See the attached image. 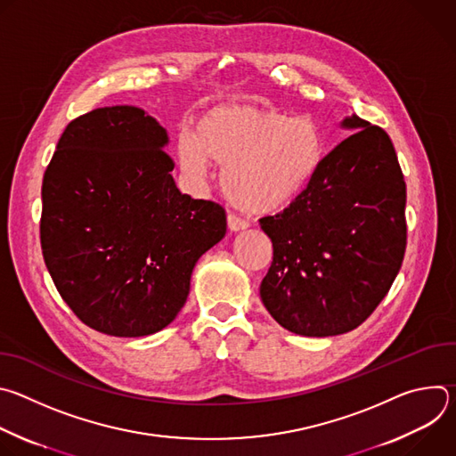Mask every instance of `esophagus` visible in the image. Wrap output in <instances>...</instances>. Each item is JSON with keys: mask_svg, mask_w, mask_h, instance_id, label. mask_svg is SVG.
I'll return each mask as SVG.
<instances>
[{"mask_svg": "<svg viewBox=\"0 0 456 456\" xmlns=\"http://www.w3.org/2000/svg\"><path fill=\"white\" fill-rule=\"evenodd\" d=\"M227 227L236 232V231L247 229V227H248V222H245L243 218H240V216H236V215H229V216H227Z\"/></svg>", "mask_w": 456, "mask_h": 456, "instance_id": "obj_1", "label": "esophagus"}]
</instances>
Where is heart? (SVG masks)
<instances>
[{
  "label": "heart",
  "instance_id": "b5f03b06",
  "mask_svg": "<svg viewBox=\"0 0 456 456\" xmlns=\"http://www.w3.org/2000/svg\"><path fill=\"white\" fill-rule=\"evenodd\" d=\"M182 167L194 178L209 175V159L225 166L227 199L254 215L294 204L319 173L324 139L308 118L257 104H222L206 111L194 135L176 139Z\"/></svg>",
  "mask_w": 456,
  "mask_h": 456
}]
</instances>
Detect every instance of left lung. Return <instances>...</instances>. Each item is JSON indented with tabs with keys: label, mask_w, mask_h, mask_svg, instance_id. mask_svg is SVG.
Returning a JSON list of instances; mask_svg holds the SVG:
<instances>
[{
	"label": "left lung",
	"mask_w": 456,
	"mask_h": 456,
	"mask_svg": "<svg viewBox=\"0 0 456 456\" xmlns=\"http://www.w3.org/2000/svg\"><path fill=\"white\" fill-rule=\"evenodd\" d=\"M357 127L322 160L301 197L259 218L273 264L259 294L283 329L327 338L357 329L392 287L406 250V182L382 127Z\"/></svg>",
	"instance_id": "1"
}]
</instances>
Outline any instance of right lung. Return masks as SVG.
<instances>
[{
  "label": "right lung",
  "mask_w": 456,
  "mask_h": 456,
  "mask_svg": "<svg viewBox=\"0 0 456 456\" xmlns=\"http://www.w3.org/2000/svg\"><path fill=\"white\" fill-rule=\"evenodd\" d=\"M166 129L135 106L97 108L64 129L43 176L41 248L61 297L90 329L150 336L176 317L225 209L182 194Z\"/></svg>",
  "instance_id": "obj_1"
}]
</instances>
